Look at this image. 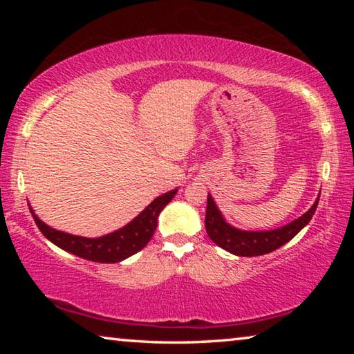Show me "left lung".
<instances>
[{
	"label": "left lung",
	"mask_w": 354,
	"mask_h": 354,
	"mask_svg": "<svg viewBox=\"0 0 354 354\" xmlns=\"http://www.w3.org/2000/svg\"><path fill=\"white\" fill-rule=\"evenodd\" d=\"M320 195L317 196L315 203L308 212H304L301 217L290 221L277 230L270 231H242L237 227L226 223L223 215L218 211L217 205L212 200L211 195H207V207H206V231L207 236L212 239L214 243H217L220 248H223L236 256H262L283 247L284 243L292 241L299 231L306 226L319 205Z\"/></svg>",
	"instance_id": "8db88e82"
}]
</instances>
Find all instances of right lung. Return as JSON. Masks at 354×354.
I'll list each match as a JSON object with an SVG mask.
<instances>
[{
  "label": "right lung",
  "instance_id": "obj_1",
  "mask_svg": "<svg viewBox=\"0 0 354 354\" xmlns=\"http://www.w3.org/2000/svg\"><path fill=\"white\" fill-rule=\"evenodd\" d=\"M176 192L178 189L158 196L133 221H129L127 226L120 227V230L111 232V234L97 239H87L68 234V232L64 231H57L55 227L44 223L34 214L32 207H29V211H31L35 225L41 231V234L50 242L57 245L59 248L87 261L115 263L136 254L142 248H145V245L151 241L156 226H158V217L160 211L173 200Z\"/></svg>",
  "mask_w": 354,
  "mask_h": 354
}]
</instances>
